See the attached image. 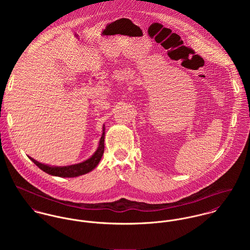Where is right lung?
Instances as JSON below:
<instances>
[{
  "label": "right lung",
  "instance_id": "obj_1",
  "mask_svg": "<svg viewBox=\"0 0 250 250\" xmlns=\"http://www.w3.org/2000/svg\"><path fill=\"white\" fill-rule=\"evenodd\" d=\"M104 142H105V127H103V134H102V137L99 142V146H98L97 150L95 151V153L89 159L85 160L83 163L67 166V167H51L48 165L41 164L31 157H29V158L36 164L41 170H43L44 172H46L50 175L59 176V177H68V178L69 177L70 178L77 177V176L83 175V174L90 172L92 169H94L97 167V165L99 164V162L104 154V148H105Z\"/></svg>",
  "mask_w": 250,
  "mask_h": 250
}]
</instances>
